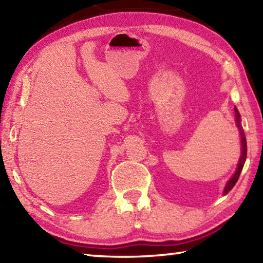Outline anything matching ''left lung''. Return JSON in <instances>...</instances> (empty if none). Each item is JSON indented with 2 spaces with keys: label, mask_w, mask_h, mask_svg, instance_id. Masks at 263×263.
<instances>
[{
  "label": "left lung",
  "mask_w": 263,
  "mask_h": 263,
  "mask_svg": "<svg viewBox=\"0 0 263 263\" xmlns=\"http://www.w3.org/2000/svg\"><path fill=\"white\" fill-rule=\"evenodd\" d=\"M234 114H235V124H237V127L239 128V133H240V142H241V155H240L237 171H235L233 176L231 177L228 183H226V185H225L224 195H228L231 191V189H232L233 186L235 185V183H237V181H238L239 176H240V173H241V171H242L243 164H245V161H246V157H247V142H246V137H245V132H243L242 126H241V116H240L237 108H234Z\"/></svg>",
  "instance_id": "left-lung-1"
}]
</instances>
